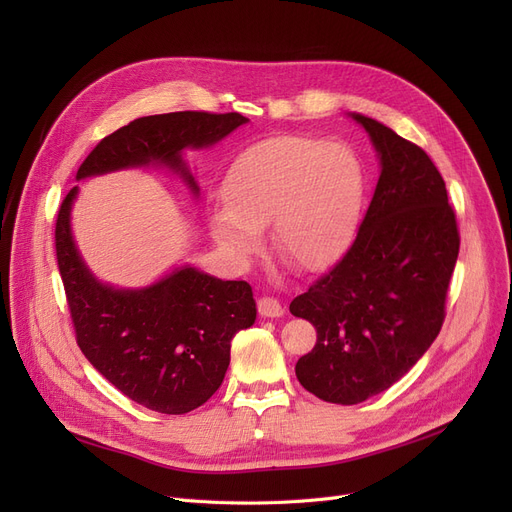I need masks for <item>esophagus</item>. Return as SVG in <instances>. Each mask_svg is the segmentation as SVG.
Returning a JSON list of instances; mask_svg holds the SVG:
<instances>
[{
    "label": "esophagus",
    "mask_w": 512,
    "mask_h": 512,
    "mask_svg": "<svg viewBox=\"0 0 512 512\" xmlns=\"http://www.w3.org/2000/svg\"><path fill=\"white\" fill-rule=\"evenodd\" d=\"M257 309H259V313H261L263 317H280V315L284 313L280 301L274 299V297H261V299L257 301Z\"/></svg>",
    "instance_id": "esophagus-1"
}]
</instances>
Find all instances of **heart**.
Listing matches in <instances>:
<instances>
[{"label":"heart","mask_w":512,"mask_h":512,"mask_svg":"<svg viewBox=\"0 0 512 512\" xmlns=\"http://www.w3.org/2000/svg\"><path fill=\"white\" fill-rule=\"evenodd\" d=\"M363 197L359 159L338 143L278 137L242 151L226 184V205L209 215L213 240L247 257L270 226L276 255L299 270L330 263L355 228Z\"/></svg>","instance_id":"b5f03b06"}]
</instances>
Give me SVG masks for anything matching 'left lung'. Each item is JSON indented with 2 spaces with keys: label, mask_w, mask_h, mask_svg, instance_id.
<instances>
[{
  "label": "left lung",
  "mask_w": 512,
  "mask_h": 512,
  "mask_svg": "<svg viewBox=\"0 0 512 512\" xmlns=\"http://www.w3.org/2000/svg\"><path fill=\"white\" fill-rule=\"evenodd\" d=\"M348 116L369 134L380 178L353 245L290 303V313L317 330L313 351L294 367L297 378L334 405L388 390L432 346L461 245L429 155L378 120Z\"/></svg>",
  "instance_id": "obj_1"
}]
</instances>
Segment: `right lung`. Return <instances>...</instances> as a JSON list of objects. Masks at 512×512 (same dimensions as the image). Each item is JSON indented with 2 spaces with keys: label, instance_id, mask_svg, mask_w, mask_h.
Returning <instances> with one entry per match:
<instances>
[{
  "label": "right lung",
  "instance_id": "1",
  "mask_svg": "<svg viewBox=\"0 0 512 512\" xmlns=\"http://www.w3.org/2000/svg\"><path fill=\"white\" fill-rule=\"evenodd\" d=\"M249 120L236 112H172L130 122L105 137L83 161L76 180L128 168L164 166L199 197L184 149H207ZM78 186L56 222V255L76 342L89 363L145 409L184 415L224 382L230 342L255 324L253 290L182 265L143 288H118L93 276L72 236Z\"/></svg>",
  "mask_w": 512,
  "mask_h": 512
}]
</instances>
